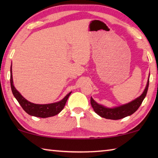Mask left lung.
I'll return each instance as SVG.
<instances>
[{"instance_id":"left-lung-1","label":"left lung","mask_w":158,"mask_h":158,"mask_svg":"<svg viewBox=\"0 0 158 158\" xmlns=\"http://www.w3.org/2000/svg\"><path fill=\"white\" fill-rule=\"evenodd\" d=\"M149 77L150 74L148 76V81H147L146 86L145 89H144L143 92L142 93V94L139 97L130 102L129 103L125 104V105L111 108L107 107V106L100 105V104L96 102L91 97L90 98V104H91L93 110L99 116L105 118L106 119L118 120L123 118L127 117L128 116H130V115H132L137 110L141 105V103H142L144 98H146L149 85Z\"/></svg>"}]
</instances>
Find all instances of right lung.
<instances>
[{"label": "right lung", "mask_w": 158, "mask_h": 158, "mask_svg": "<svg viewBox=\"0 0 158 158\" xmlns=\"http://www.w3.org/2000/svg\"><path fill=\"white\" fill-rule=\"evenodd\" d=\"M10 85H11V89L13 95L17 99L18 102L19 103V105L21 106L23 110L31 116L40 118H48L56 116V115L59 114L63 109L66 102L72 93H69L62 100L54 103L45 104V105L32 103L23 98L21 95V93L15 89L14 84H13L12 65L11 68H10Z\"/></svg>", "instance_id": "add662e5"}]
</instances>
